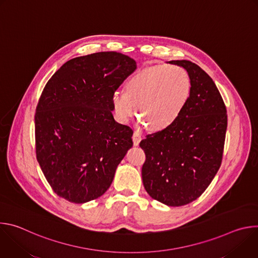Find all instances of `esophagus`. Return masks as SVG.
I'll list each match as a JSON object with an SVG mask.
<instances>
[{"label":"esophagus","mask_w":258,"mask_h":258,"mask_svg":"<svg viewBox=\"0 0 258 258\" xmlns=\"http://www.w3.org/2000/svg\"><path fill=\"white\" fill-rule=\"evenodd\" d=\"M141 140H142V135H141L139 132L135 131V132H134V135H133V141H134V145H135V146H138V145L140 144Z\"/></svg>","instance_id":"1"}]
</instances>
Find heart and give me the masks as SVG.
<instances>
[{
    "instance_id": "obj_1",
    "label": "heart",
    "mask_w": 258,
    "mask_h": 258,
    "mask_svg": "<svg viewBox=\"0 0 258 258\" xmlns=\"http://www.w3.org/2000/svg\"><path fill=\"white\" fill-rule=\"evenodd\" d=\"M125 93L115 92L112 105L117 118L128 121L136 113L142 124L153 132L172 125L185 110L192 91L186 69L176 65H155L140 70L125 84Z\"/></svg>"
}]
</instances>
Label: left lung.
I'll list each match as a JSON object with an SVG mask.
<instances>
[{"label":"left lung","instance_id":"obj_1","mask_svg":"<svg viewBox=\"0 0 258 258\" xmlns=\"http://www.w3.org/2000/svg\"><path fill=\"white\" fill-rule=\"evenodd\" d=\"M170 63L188 71L191 96L172 125L141 141L146 155L142 178L153 199L182 206L203 194L222 164L228 114L219 91L202 68L188 60Z\"/></svg>","mask_w":258,"mask_h":258}]
</instances>
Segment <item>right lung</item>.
<instances>
[{"instance_id":"add662e5","label":"right lung","mask_w":258,"mask_h":258,"mask_svg":"<svg viewBox=\"0 0 258 258\" xmlns=\"http://www.w3.org/2000/svg\"><path fill=\"white\" fill-rule=\"evenodd\" d=\"M136 68L126 55L99 52L67 61L45 86L34 114L35 154L59 197L86 203L111 185L134 133L114 120L112 96Z\"/></svg>"}]
</instances>
